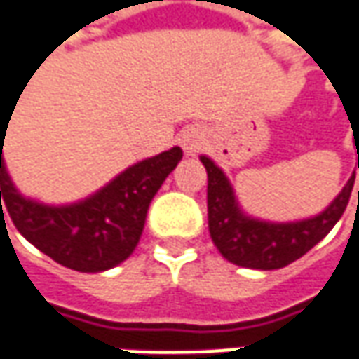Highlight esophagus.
Wrapping results in <instances>:
<instances>
[{"instance_id":"obj_1","label":"esophagus","mask_w":359,"mask_h":359,"mask_svg":"<svg viewBox=\"0 0 359 359\" xmlns=\"http://www.w3.org/2000/svg\"><path fill=\"white\" fill-rule=\"evenodd\" d=\"M203 147V135L196 133V130H187L182 135V149L187 155H196Z\"/></svg>"}]
</instances>
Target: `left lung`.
Wrapping results in <instances>:
<instances>
[{
	"mask_svg": "<svg viewBox=\"0 0 359 359\" xmlns=\"http://www.w3.org/2000/svg\"><path fill=\"white\" fill-rule=\"evenodd\" d=\"M201 163L208 175L206 201L210 238L229 262L254 270L284 268L314 248L341 218L355 180V175H352L340 194L316 217L296 222H270L250 217L242 210L230 180L212 158L203 155Z\"/></svg>",
	"mask_w": 359,
	"mask_h": 359,
	"instance_id": "1",
	"label": "left lung"
}]
</instances>
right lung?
<instances>
[{
	"label": "right lung",
	"mask_w": 359,
	"mask_h": 359,
	"mask_svg": "<svg viewBox=\"0 0 359 359\" xmlns=\"http://www.w3.org/2000/svg\"><path fill=\"white\" fill-rule=\"evenodd\" d=\"M6 130L0 125L1 215L4 204L15 229L35 248L77 272H105L129 258L141 238L149 204L182 158V149L172 147L125 168L91 196L55 206L27 198L15 189L1 151Z\"/></svg>",
	"instance_id": "right-lung-1"
}]
</instances>
